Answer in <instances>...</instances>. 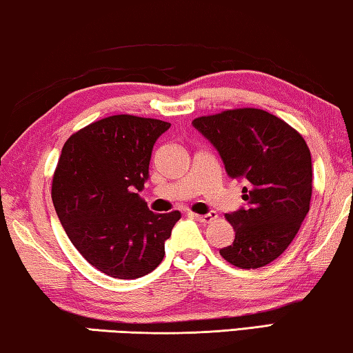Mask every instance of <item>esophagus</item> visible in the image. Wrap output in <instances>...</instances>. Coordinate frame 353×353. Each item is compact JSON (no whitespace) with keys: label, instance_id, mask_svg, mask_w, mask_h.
I'll use <instances>...</instances> for the list:
<instances>
[{"label":"esophagus","instance_id":"1","mask_svg":"<svg viewBox=\"0 0 353 353\" xmlns=\"http://www.w3.org/2000/svg\"><path fill=\"white\" fill-rule=\"evenodd\" d=\"M190 215H192L193 218H196V220L201 221V223H210V221H214L215 218L218 216L216 212H214V210H210L209 214H205V215H196V214H190Z\"/></svg>","mask_w":353,"mask_h":353}]
</instances>
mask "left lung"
Segmentation results:
<instances>
[{
  "instance_id": "left-lung-1",
  "label": "left lung",
  "mask_w": 353,
  "mask_h": 353,
  "mask_svg": "<svg viewBox=\"0 0 353 353\" xmlns=\"http://www.w3.org/2000/svg\"><path fill=\"white\" fill-rule=\"evenodd\" d=\"M192 125L220 154L226 174L247 185V205L226 214L236 239L220 254L240 268L270 264L289 247L310 210L312 165L303 137L257 108L203 116Z\"/></svg>"
}]
</instances>
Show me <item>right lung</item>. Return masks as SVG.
Returning a JSON list of instances; mask_svg holds the SVG:
<instances>
[{"label": "right lung", "instance_id": "add662e5", "mask_svg": "<svg viewBox=\"0 0 353 353\" xmlns=\"http://www.w3.org/2000/svg\"><path fill=\"white\" fill-rule=\"evenodd\" d=\"M170 122L130 114L100 119L67 139L52 199L67 237L105 275L135 279L163 261L181 218L154 214L139 196L154 144Z\"/></svg>", "mask_w": 353, "mask_h": 353}]
</instances>
